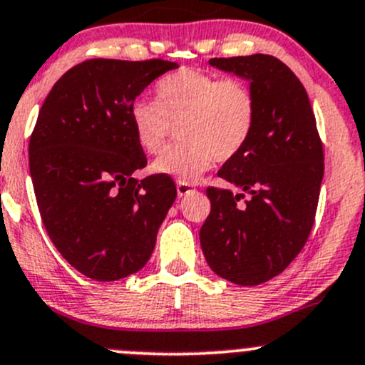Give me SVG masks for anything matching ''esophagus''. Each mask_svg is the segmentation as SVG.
Segmentation results:
<instances>
[{
    "mask_svg": "<svg viewBox=\"0 0 365 365\" xmlns=\"http://www.w3.org/2000/svg\"><path fill=\"white\" fill-rule=\"evenodd\" d=\"M176 192H178V197H183V196H187L189 192H192V187H190L189 183L178 182L176 183Z\"/></svg>",
    "mask_w": 365,
    "mask_h": 365,
    "instance_id": "esophagus-1",
    "label": "esophagus"
}]
</instances>
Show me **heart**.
<instances>
[{
	"label": "heart",
	"mask_w": 365,
	"mask_h": 365,
	"mask_svg": "<svg viewBox=\"0 0 365 365\" xmlns=\"http://www.w3.org/2000/svg\"><path fill=\"white\" fill-rule=\"evenodd\" d=\"M135 141L157 153L176 127L180 141L152 162L155 175L196 182L213 162H226L247 146L256 128L257 101L244 79L183 68L162 77L155 102L139 98L130 106Z\"/></svg>",
	"instance_id": "heart-1"
}]
</instances>
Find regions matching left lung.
Returning <instances> with one entry per match:
<instances>
[{
  "label": "left lung",
  "mask_w": 365,
  "mask_h": 365,
  "mask_svg": "<svg viewBox=\"0 0 365 365\" xmlns=\"http://www.w3.org/2000/svg\"><path fill=\"white\" fill-rule=\"evenodd\" d=\"M212 67L249 81L257 120L247 146L217 175L242 189L208 187L212 210L200 231L208 267L219 277L256 286L298 256L314 224L323 180V145L307 91L268 54L212 58ZM250 194L244 207L237 201Z\"/></svg>",
  "instance_id": "1"
}]
</instances>
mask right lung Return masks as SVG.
<instances>
[{"label": "right lung", "instance_id": "1", "mask_svg": "<svg viewBox=\"0 0 365 365\" xmlns=\"http://www.w3.org/2000/svg\"><path fill=\"white\" fill-rule=\"evenodd\" d=\"M173 61L88 60L65 72L43 101L29 139V173L42 222L61 256L95 281L146 264L176 200L169 176L135 180L146 155L130 106Z\"/></svg>", "mask_w": 365, "mask_h": 365}]
</instances>
